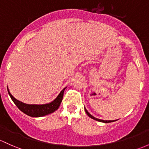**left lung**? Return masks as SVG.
Segmentation results:
<instances>
[{
	"label": "left lung",
	"mask_w": 149,
	"mask_h": 149,
	"mask_svg": "<svg viewBox=\"0 0 149 149\" xmlns=\"http://www.w3.org/2000/svg\"><path fill=\"white\" fill-rule=\"evenodd\" d=\"M84 109H85V111H86V113H87V115L88 116L90 117V118H93V119H94V120H98V121H100V122H103V123H111V122L115 121V120H101V119H98V118H95V117H93V116H92V115H91V114L89 113L88 112V111L86 110V109H85V108H84Z\"/></svg>",
	"instance_id": "8db88e82"
}]
</instances>
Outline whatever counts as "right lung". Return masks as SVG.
<instances>
[{
	"mask_svg": "<svg viewBox=\"0 0 149 149\" xmlns=\"http://www.w3.org/2000/svg\"><path fill=\"white\" fill-rule=\"evenodd\" d=\"M66 88V87H65ZM65 88L61 91L59 95H58L57 98L50 103H47V104L43 105H30L26 104L21 101H18V100L15 99L13 96L11 95V93L9 92L8 88V91L9 95H10V98H11L12 101H13L14 103L16 105L17 107L23 112L24 113L27 114L29 116L32 117H41L44 116L51 114L54 111H56L60 106L61 103L63 96L64 91H65Z\"/></svg>",
	"mask_w": 149,
	"mask_h": 149,
	"instance_id": "1",
	"label": "right lung"
}]
</instances>
